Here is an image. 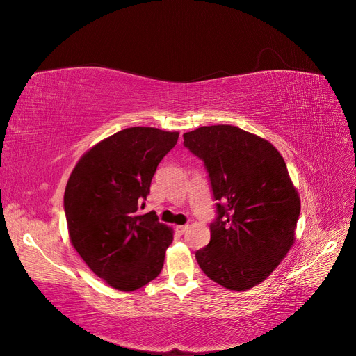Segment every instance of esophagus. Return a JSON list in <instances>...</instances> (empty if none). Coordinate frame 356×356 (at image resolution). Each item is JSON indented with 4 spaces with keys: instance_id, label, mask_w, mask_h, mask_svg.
Instances as JSON below:
<instances>
[{
    "instance_id": "1",
    "label": "esophagus",
    "mask_w": 356,
    "mask_h": 356,
    "mask_svg": "<svg viewBox=\"0 0 356 356\" xmlns=\"http://www.w3.org/2000/svg\"><path fill=\"white\" fill-rule=\"evenodd\" d=\"M187 230H188V225H187V224H186V225H177V232H178L179 234H184Z\"/></svg>"
}]
</instances>
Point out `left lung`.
I'll return each mask as SVG.
<instances>
[{"label": "left lung", "instance_id": "left-lung-1", "mask_svg": "<svg viewBox=\"0 0 356 356\" xmlns=\"http://www.w3.org/2000/svg\"><path fill=\"white\" fill-rule=\"evenodd\" d=\"M182 136L204 161L220 202L211 241L196 260L218 285L250 289L270 276L296 241L300 196L285 160L267 139L232 124L202 126Z\"/></svg>", "mask_w": 356, "mask_h": 356}]
</instances>
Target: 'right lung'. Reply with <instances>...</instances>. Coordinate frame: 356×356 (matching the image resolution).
Segmentation results:
<instances>
[{"label": "right lung", "mask_w": 356, "mask_h": 356, "mask_svg": "<svg viewBox=\"0 0 356 356\" xmlns=\"http://www.w3.org/2000/svg\"><path fill=\"white\" fill-rule=\"evenodd\" d=\"M178 136L157 127L123 129L89 148L67 182L63 207L74 250L118 291L143 288L163 268L174 230L138 208Z\"/></svg>", "instance_id": "obj_1"}]
</instances>
